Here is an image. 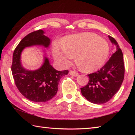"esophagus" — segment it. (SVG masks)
<instances>
[{
  "instance_id": "obj_1",
  "label": "esophagus",
  "mask_w": 135,
  "mask_h": 135,
  "mask_svg": "<svg viewBox=\"0 0 135 135\" xmlns=\"http://www.w3.org/2000/svg\"><path fill=\"white\" fill-rule=\"evenodd\" d=\"M69 73H70V74L71 75V76H75V77L78 76V75H79V74H78V73H77V72H76V71H72V70L70 71Z\"/></svg>"
}]
</instances>
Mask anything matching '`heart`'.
Segmentation results:
<instances>
[{
  "instance_id": "1",
  "label": "heart",
  "mask_w": 135,
  "mask_h": 135,
  "mask_svg": "<svg viewBox=\"0 0 135 135\" xmlns=\"http://www.w3.org/2000/svg\"><path fill=\"white\" fill-rule=\"evenodd\" d=\"M53 52L55 58L68 64L77 55V61L86 72H93L104 65L109 54V46L104 38L97 34L85 32L68 36L62 46L55 43Z\"/></svg>"
}]
</instances>
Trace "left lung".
Returning a JSON list of instances; mask_svg holds the SVG:
<instances>
[{
    "instance_id": "left-lung-1",
    "label": "left lung",
    "mask_w": 135,
    "mask_h": 135,
    "mask_svg": "<svg viewBox=\"0 0 135 135\" xmlns=\"http://www.w3.org/2000/svg\"><path fill=\"white\" fill-rule=\"evenodd\" d=\"M116 51L100 70L88 75V84L81 88L82 95L93 104H104L109 101L120 88L124 76V66L122 49L113 37L108 36Z\"/></svg>"
}]
</instances>
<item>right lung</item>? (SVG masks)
<instances>
[{
	"label": "right lung",
	"mask_w": 135,
	"mask_h": 135,
	"mask_svg": "<svg viewBox=\"0 0 135 135\" xmlns=\"http://www.w3.org/2000/svg\"><path fill=\"white\" fill-rule=\"evenodd\" d=\"M42 30L28 34L21 40L13 54L11 70L18 89L27 99L35 102H44L56 95L61 77L68 74V70L57 71L50 64L44 51V60L37 70L25 68L21 64V54L27 47L42 46L48 47L50 38Z\"/></svg>",
	"instance_id": "right-lung-1"
}]
</instances>
